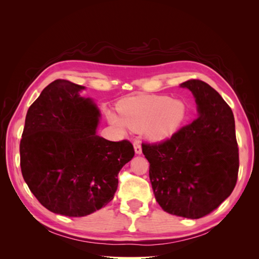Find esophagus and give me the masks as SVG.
Here are the masks:
<instances>
[{
	"instance_id": "1",
	"label": "esophagus",
	"mask_w": 259,
	"mask_h": 259,
	"mask_svg": "<svg viewBox=\"0 0 259 259\" xmlns=\"http://www.w3.org/2000/svg\"><path fill=\"white\" fill-rule=\"evenodd\" d=\"M134 149H135V152L137 154H140L142 153V144H140L139 142H134Z\"/></svg>"
}]
</instances>
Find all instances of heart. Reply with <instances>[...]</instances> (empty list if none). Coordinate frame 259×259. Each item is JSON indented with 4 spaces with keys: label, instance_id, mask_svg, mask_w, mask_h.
Here are the masks:
<instances>
[{
    "label": "heart",
    "instance_id": "obj_1",
    "mask_svg": "<svg viewBox=\"0 0 259 259\" xmlns=\"http://www.w3.org/2000/svg\"><path fill=\"white\" fill-rule=\"evenodd\" d=\"M121 119L109 114V120L120 128L145 130L151 139H163L178 128L185 119L186 107L169 96H143L123 100L119 105Z\"/></svg>",
    "mask_w": 259,
    "mask_h": 259
}]
</instances>
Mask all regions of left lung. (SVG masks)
Segmentation results:
<instances>
[{"label": "left lung", "mask_w": 259, "mask_h": 259, "mask_svg": "<svg viewBox=\"0 0 259 259\" xmlns=\"http://www.w3.org/2000/svg\"><path fill=\"white\" fill-rule=\"evenodd\" d=\"M199 115L160 143H143L156 202L171 215L198 219L215 210L236 187L239 148L231 108L201 80L180 84Z\"/></svg>", "instance_id": "8db88e82"}]
</instances>
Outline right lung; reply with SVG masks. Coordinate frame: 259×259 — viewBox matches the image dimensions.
Masks as SVG:
<instances>
[{
    "label": "right lung",
    "mask_w": 259,
    "mask_h": 259,
    "mask_svg": "<svg viewBox=\"0 0 259 259\" xmlns=\"http://www.w3.org/2000/svg\"><path fill=\"white\" fill-rule=\"evenodd\" d=\"M84 86L56 80L30 106L20 140V167L30 191L53 213L82 217L107 205L117 175L135 154L128 140L96 134L99 111Z\"/></svg>",
    "instance_id": "right-lung-1"
}]
</instances>
